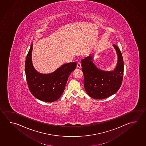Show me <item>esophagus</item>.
<instances>
[{"label":"esophagus","mask_w":146,"mask_h":146,"mask_svg":"<svg viewBox=\"0 0 146 146\" xmlns=\"http://www.w3.org/2000/svg\"><path fill=\"white\" fill-rule=\"evenodd\" d=\"M81 67H82V66H81V63H80V62H77V68H79V69H80V68H81Z\"/></svg>","instance_id":"esophagus-1"}]
</instances>
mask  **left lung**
Wrapping results in <instances>:
<instances>
[{"mask_svg":"<svg viewBox=\"0 0 146 146\" xmlns=\"http://www.w3.org/2000/svg\"><path fill=\"white\" fill-rule=\"evenodd\" d=\"M117 55V64L112 71L100 69L93 62L94 55L82 60V71L84 75V84L90 97L102 100L114 94L120 88L123 74V60L120 50L113 45Z\"/></svg>","mask_w":146,"mask_h":146,"instance_id":"left-lung-1","label":"left lung"}]
</instances>
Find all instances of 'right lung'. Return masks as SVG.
I'll return each mask as SVG.
<instances>
[{
	"instance_id": "1",
	"label": "right lung",
	"mask_w": 146,
	"mask_h": 146,
	"mask_svg": "<svg viewBox=\"0 0 146 146\" xmlns=\"http://www.w3.org/2000/svg\"><path fill=\"white\" fill-rule=\"evenodd\" d=\"M33 43L26 58V76L29 88L34 96L46 102H53L58 100L64 91L70 74L75 69L76 62L62 65L54 72L43 74L34 67L32 60Z\"/></svg>"
}]
</instances>
